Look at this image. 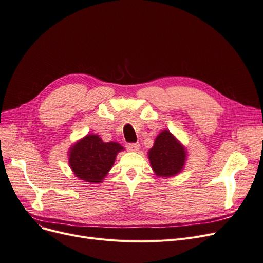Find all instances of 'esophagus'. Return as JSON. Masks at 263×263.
I'll return each instance as SVG.
<instances>
[{
  "label": "esophagus",
  "instance_id": "esophagus-1",
  "mask_svg": "<svg viewBox=\"0 0 263 263\" xmlns=\"http://www.w3.org/2000/svg\"><path fill=\"white\" fill-rule=\"evenodd\" d=\"M126 147H127V149L129 151H132V153H135V151H139L140 148H141L140 144H127Z\"/></svg>",
  "mask_w": 263,
  "mask_h": 263
}]
</instances>
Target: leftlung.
<instances>
[{
    "instance_id": "8db88e82",
    "label": "left lung",
    "mask_w": 263,
    "mask_h": 263,
    "mask_svg": "<svg viewBox=\"0 0 263 263\" xmlns=\"http://www.w3.org/2000/svg\"><path fill=\"white\" fill-rule=\"evenodd\" d=\"M148 158L155 174L159 177H172L180 173L185 164L186 150L168 131H162L149 149Z\"/></svg>"
}]
</instances>
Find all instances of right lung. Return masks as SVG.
Returning a JSON list of instances; mask_svg holds the SVG:
<instances>
[{
    "label": "right lung",
    "mask_w": 263,
    "mask_h": 263,
    "mask_svg": "<svg viewBox=\"0 0 263 263\" xmlns=\"http://www.w3.org/2000/svg\"><path fill=\"white\" fill-rule=\"evenodd\" d=\"M122 150L116 142L104 143L99 135L87 134L69 149V165L81 180L100 183Z\"/></svg>",
    "instance_id": "obj_1"
}]
</instances>
